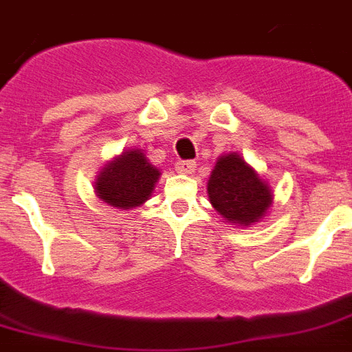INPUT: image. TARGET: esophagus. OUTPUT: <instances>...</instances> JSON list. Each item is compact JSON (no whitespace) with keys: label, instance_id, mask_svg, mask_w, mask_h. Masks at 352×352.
Here are the masks:
<instances>
[{"label":"esophagus","instance_id":"34e87169","mask_svg":"<svg viewBox=\"0 0 352 352\" xmlns=\"http://www.w3.org/2000/svg\"><path fill=\"white\" fill-rule=\"evenodd\" d=\"M176 169H178V173L192 174L194 170H196V162H194V160H179V162H176Z\"/></svg>","mask_w":352,"mask_h":352}]
</instances>
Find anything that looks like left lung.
<instances>
[{
  "label": "left lung",
  "mask_w": 352,
  "mask_h": 352,
  "mask_svg": "<svg viewBox=\"0 0 352 352\" xmlns=\"http://www.w3.org/2000/svg\"><path fill=\"white\" fill-rule=\"evenodd\" d=\"M208 196L222 217L244 226L262 219L272 201L269 187L236 153L217 160L208 179Z\"/></svg>",
  "instance_id": "obj_1"
}]
</instances>
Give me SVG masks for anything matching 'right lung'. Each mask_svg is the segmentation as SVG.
<instances>
[{"mask_svg":"<svg viewBox=\"0 0 352 352\" xmlns=\"http://www.w3.org/2000/svg\"><path fill=\"white\" fill-rule=\"evenodd\" d=\"M158 176L160 170L153 167L139 149L126 151L101 170L96 182V194L117 208L139 206L149 199Z\"/></svg>","mask_w":352,"mask_h":352,"instance_id":"right-lung-1","label":"right lung"}]
</instances>
